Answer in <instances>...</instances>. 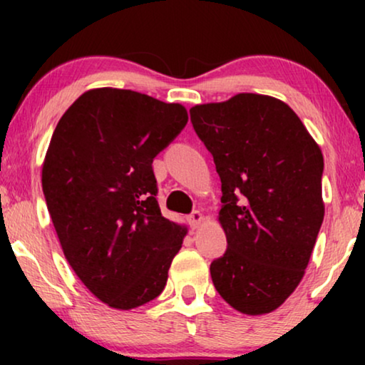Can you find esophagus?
Returning a JSON list of instances; mask_svg holds the SVG:
<instances>
[{"label": "esophagus", "mask_w": 365, "mask_h": 365, "mask_svg": "<svg viewBox=\"0 0 365 365\" xmlns=\"http://www.w3.org/2000/svg\"><path fill=\"white\" fill-rule=\"evenodd\" d=\"M202 219H204V216H202L201 211H194L187 216V222L192 229H196V227H199V224H201Z\"/></svg>", "instance_id": "34e87169"}]
</instances>
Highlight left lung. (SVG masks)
<instances>
[{
	"label": "left lung",
	"instance_id": "8db88e82",
	"mask_svg": "<svg viewBox=\"0 0 365 365\" xmlns=\"http://www.w3.org/2000/svg\"><path fill=\"white\" fill-rule=\"evenodd\" d=\"M221 178L227 249L211 262L216 291L249 316L299 286L324 219V158L286 103L242 93L189 109Z\"/></svg>",
	"mask_w": 365,
	"mask_h": 365
}]
</instances>
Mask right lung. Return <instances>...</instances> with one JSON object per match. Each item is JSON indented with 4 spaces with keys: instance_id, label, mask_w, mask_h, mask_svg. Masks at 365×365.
I'll list each match as a JSON object with an SVG mask.
<instances>
[{
    "instance_id": "right-lung-1",
    "label": "right lung",
    "mask_w": 365,
    "mask_h": 365,
    "mask_svg": "<svg viewBox=\"0 0 365 365\" xmlns=\"http://www.w3.org/2000/svg\"><path fill=\"white\" fill-rule=\"evenodd\" d=\"M187 124L181 104L99 88L74 101L54 129L43 192L69 266L114 309L163 292L186 227L158 204L153 159Z\"/></svg>"
}]
</instances>
